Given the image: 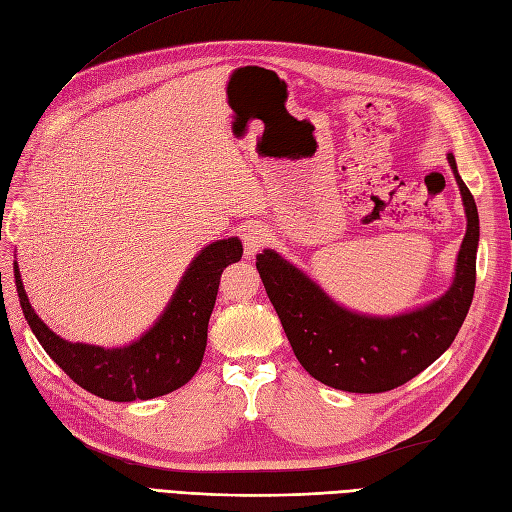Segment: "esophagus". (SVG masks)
Returning a JSON list of instances; mask_svg holds the SVG:
<instances>
[{
    "label": "esophagus",
    "instance_id": "obj_1",
    "mask_svg": "<svg viewBox=\"0 0 512 512\" xmlns=\"http://www.w3.org/2000/svg\"><path fill=\"white\" fill-rule=\"evenodd\" d=\"M242 240H244V253L246 257H253L257 251L266 246L268 242V231L261 227V225H248L242 233Z\"/></svg>",
    "mask_w": 512,
    "mask_h": 512
}]
</instances>
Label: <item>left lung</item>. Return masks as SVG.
<instances>
[{"mask_svg":"<svg viewBox=\"0 0 512 512\" xmlns=\"http://www.w3.org/2000/svg\"><path fill=\"white\" fill-rule=\"evenodd\" d=\"M467 214L456 277L435 303L398 318L346 311L274 251L257 255V272L300 365L316 381L350 393H381L409 383L450 348L474 298L478 209L448 153Z\"/></svg>","mask_w":512,"mask_h":512,"instance_id":"obj_1","label":"left lung"}]
</instances>
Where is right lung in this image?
Here are the masks:
<instances>
[{
	"instance_id": "add662e5",
	"label": "right lung",
	"mask_w": 512,
	"mask_h": 512,
	"mask_svg": "<svg viewBox=\"0 0 512 512\" xmlns=\"http://www.w3.org/2000/svg\"><path fill=\"white\" fill-rule=\"evenodd\" d=\"M240 259L242 242L238 238L203 248L153 329L131 346L114 350L64 342L30 307L19 266H15V283L32 333L73 383L112 402L151 400L183 387L201 368L220 274Z\"/></svg>"
}]
</instances>
